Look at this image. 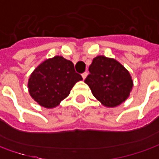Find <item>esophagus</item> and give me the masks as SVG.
Returning <instances> with one entry per match:
<instances>
[{
	"instance_id": "34e87169",
	"label": "esophagus",
	"mask_w": 159,
	"mask_h": 159,
	"mask_svg": "<svg viewBox=\"0 0 159 159\" xmlns=\"http://www.w3.org/2000/svg\"><path fill=\"white\" fill-rule=\"evenodd\" d=\"M87 75H88V74H87V72H84V73H83V74H82V77H83V79L84 80L85 78H86Z\"/></svg>"
}]
</instances>
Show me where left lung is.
<instances>
[{
	"mask_svg": "<svg viewBox=\"0 0 159 159\" xmlns=\"http://www.w3.org/2000/svg\"><path fill=\"white\" fill-rule=\"evenodd\" d=\"M89 72L84 83L103 106L116 107L129 98L134 81L129 71L116 59L97 56L89 66Z\"/></svg>",
	"mask_w": 159,
	"mask_h": 159,
	"instance_id": "obj_1",
	"label": "left lung"
}]
</instances>
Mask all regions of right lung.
Here are the masks:
<instances>
[{
    "label": "right lung",
    "instance_id": "add662e5",
    "mask_svg": "<svg viewBox=\"0 0 159 159\" xmlns=\"http://www.w3.org/2000/svg\"><path fill=\"white\" fill-rule=\"evenodd\" d=\"M83 80L72 61L62 56L46 59L32 72L27 87L33 100L41 107L53 108L69 95L74 85Z\"/></svg>",
    "mask_w": 159,
    "mask_h": 159
}]
</instances>
